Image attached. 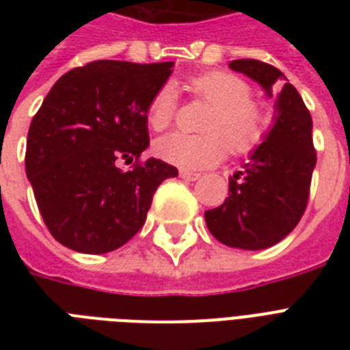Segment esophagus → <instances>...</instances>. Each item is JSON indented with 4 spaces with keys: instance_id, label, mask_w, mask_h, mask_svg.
<instances>
[{
    "instance_id": "1",
    "label": "esophagus",
    "mask_w": 350,
    "mask_h": 350,
    "mask_svg": "<svg viewBox=\"0 0 350 350\" xmlns=\"http://www.w3.org/2000/svg\"><path fill=\"white\" fill-rule=\"evenodd\" d=\"M200 176H202V174H198V172L180 170V178H181V180H185V181H196V180H200Z\"/></svg>"
}]
</instances>
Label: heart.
Returning a JSON list of instances; mask_svg holds the SVG:
<instances>
[{"instance_id":"1","label":"heart","mask_w":350,"mask_h":350,"mask_svg":"<svg viewBox=\"0 0 350 350\" xmlns=\"http://www.w3.org/2000/svg\"><path fill=\"white\" fill-rule=\"evenodd\" d=\"M189 89L213 105L203 121L205 134L170 132L161 136L154 150L163 161L183 170H200L221 161L227 148L234 154H245L263 142L271 116L265 107L250 100L252 90L243 78L225 70H211L189 79ZM176 111L174 87L161 85L148 101V125L154 131H163L176 118Z\"/></svg>"}]
</instances>
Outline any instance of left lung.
Wrapping results in <instances>:
<instances>
[{
    "label": "left lung",
    "mask_w": 350,
    "mask_h": 350,
    "mask_svg": "<svg viewBox=\"0 0 350 350\" xmlns=\"http://www.w3.org/2000/svg\"><path fill=\"white\" fill-rule=\"evenodd\" d=\"M232 70L254 79L274 103V125L263 143L229 178V198L205 213L214 238L245 250L267 249L282 241L298 225L309 202L316 167L312 118L301 96L282 70L258 59H234Z\"/></svg>",
    "instance_id": "1"
}]
</instances>
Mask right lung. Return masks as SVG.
Listing matches in <instances>:
<instances>
[{
	"label": "right lung",
	"instance_id": "right-lung-1",
	"mask_svg": "<svg viewBox=\"0 0 350 350\" xmlns=\"http://www.w3.org/2000/svg\"><path fill=\"white\" fill-rule=\"evenodd\" d=\"M174 62L87 63L63 74L32 118L25 170L46 229L68 249L105 254L142 229L161 181L178 169L137 159L147 107ZM120 161H135L121 171Z\"/></svg>",
	"mask_w": 350,
	"mask_h": 350
}]
</instances>
